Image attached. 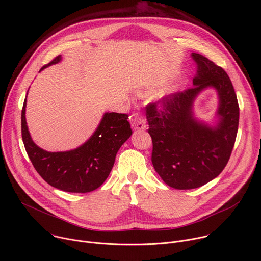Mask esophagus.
<instances>
[{"mask_svg":"<svg viewBox=\"0 0 261 261\" xmlns=\"http://www.w3.org/2000/svg\"><path fill=\"white\" fill-rule=\"evenodd\" d=\"M131 126L133 130H144L146 128L145 120L137 114H134L131 117Z\"/></svg>","mask_w":261,"mask_h":261,"instance_id":"34e87169","label":"esophagus"}]
</instances>
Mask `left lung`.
<instances>
[{
	"mask_svg": "<svg viewBox=\"0 0 261 261\" xmlns=\"http://www.w3.org/2000/svg\"><path fill=\"white\" fill-rule=\"evenodd\" d=\"M197 73L193 88L168 95L146 106L148 133L153 141L152 163L169 187H201L225 168L236 142L240 107L224 69L193 53ZM207 87L218 92L219 121L207 126L193 117V102Z\"/></svg>",
	"mask_w": 261,
	"mask_h": 261,
	"instance_id": "left-lung-1",
	"label": "left lung"
}]
</instances>
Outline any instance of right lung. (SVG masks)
Instances as JSON below:
<instances>
[{
	"instance_id": "right-lung-1",
	"label": "right lung",
	"mask_w": 261,
	"mask_h": 261,
	"mask_svg": "<svg viewBox=\"0 0 261 261\" xmlns=\"http://www.w3.org/2000/svg\"><path fill=\"white\" fill-rule=\"evenodd\" d=\"M61 60V56L56 57L40 71ZM25 106L27 98L21 110V136L28 156L47 184L65 192L88 193L99 188L113 169L120 147L132 134L128 115L106 113L94 134L83 145L67 152H47L31 138Z\"/></svg>"
}]
</instances>
